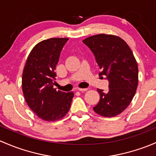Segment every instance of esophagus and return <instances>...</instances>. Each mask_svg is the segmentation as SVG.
Here are the masks:
<instances>
[{
    "label": "esophagus",
    "instance_id": "obj_1",
    "mask_svg": "<svg viewBox=\"0 0 156 156\" xmlns=\"http://www.w3.org/2000/svg\"><path fill=\"white\" fill-rule=\"evenodd\" d=\"M77 90L79 91H82V92H83V91H87L88 89H80V88H79V89H77Z\"/></svg>",
    "mask_w": 156,
    "mask_h": 156
}]
</instances>
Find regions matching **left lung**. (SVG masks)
<instances>
[{"mask_svg":"<svg viewBox=\"0 0 156 156\" xmlns=\"http://www.w3.org/2000/svg\"><path fill=\"white\" fill-rule=\"evenodd\" d=\"M95 57L101 72L99 76L109 81L107 93L98 89L100 100L93 110L104 117L122 113L132 101L138 85V67L128 45L119 37L100 34L83 41Z\"/></svg>","mask_w":156,"mask_h":156,"instance_id":"left-lung-1","label":"left lung"}]
</instances>
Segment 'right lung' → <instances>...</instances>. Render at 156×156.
Instances as JSON below:
<instances>
[{
	"mask_svg": "<svg viewBox=\"0 0 156 156\" xmlns=\"http://www.w3.org/2000/svg\"><path fill=\"white\" fill-rule=\"evenodd\" d=\"M68 38H50L32 49L22 73V91L27 104L39 118L54 122L70 110L73 92L54 89L56 65Z\"/></svg>",
	"mask_w": 156,
	"mask_h": 156,
	"instance_id": "obj_1",
	"label": "right lung"
}]
</instances>
